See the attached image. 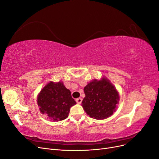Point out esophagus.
Listing matches in <instances>:
<instances>
[{
  "label": "esophagus",
  "instance_id": "34e87169",
  "mask_svg": "<svg viewBox=\"0 0 159 159\" xmlns=\"http://www.w3.org/2000/svg\"><path fill=\"white\" fill-rule=\"evenodd\" d=\"M75 102L78 103H81V102H82V99H81V98H77L75 99Z\"/></svg>",
  "mask_w": 159,
  "mask_h": 159
}]
</instances>
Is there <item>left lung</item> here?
Returning a JSON list of instances; mask_svg holds the SVG:
<instances>
[{"mask_svg": "<svg viewBox=\"0 0 159 159\" xmlns=\"http://www.w3.org/2000/svg\"><path fill=\"white\" fill-rule=\"evenodd\" d=\"M82 107L91 118L104 119L113 115L119 100L117 89L107 78L94 80L84 88Z\"/></svg>", "mask_w": 159, "mask_h": 159, "instance_id": "8db88e82", "label": "left lung"}]
</instances>
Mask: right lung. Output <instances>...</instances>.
I'll return each instance as SVG.
<instances>
[{"mask_svg":"<svg viewBox=\"0 0 159 159\" xmlns=\"http://www.w3.org/2000/svg\"><path fill=\"white\" fill-rule=\"evenodd\" d=\"M38 105L42 114L54 121H62L68 117L70 108L76 104L71 91L63 82L50 81L43 88L37 98Z\"/></svg>","mask_w":159,"mask_h":159,"instance_id":"obj_1","label":"right lung"}]
</instances>
